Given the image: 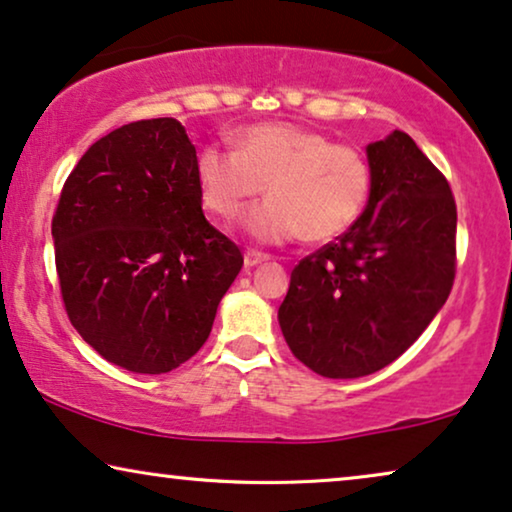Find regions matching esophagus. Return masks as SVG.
Here are the masks:
<instances>
[{
    "label": "esophagus",
    "mask_w": 512,
    "mask_h": 512,
    "mask_svg": "<svg viewBox=\"0 0 512 512\" xmlns=\"http://www.w3.org/2000/svg\"><path fill=\"white\" fill-rule=\"evenodd\" d=\"M268 254H263V251H256V249H249L247 254H244V265H247V268H254V265H258V263H265L268 261Z\"/></svg>",
    "instance_id": "esophagus-1"
}]
</instances>
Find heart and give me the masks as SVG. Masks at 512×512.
Masks as SVG:
<instances>
[{
	"instance_id": "b5f03b06",
	"label": "heart",
	"mask_w": 512,
	"mask_h": 512,
	"mask_svg": "<svg viewBox=\"0 0 512 512\" xmlns=\"http://www.w3.org/2000/svg\"><path fill=\"white\" fill-rule=\"evenodd\" d=\"M202 205L219 219H235L251 200H270L244 216L261 242H331L359 221L373 191L368 158L321 132L291 123H258L237 135L235 149L209 144L200 151Z\"/></svg>"
}]
</instances>
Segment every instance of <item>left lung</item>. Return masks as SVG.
Returning a JSON list of instances; mask_svg holds the SVG:
<instances>
[{
	"label": "left lung",
	"mask_w": 512,
	"mask_h": 512,
	"mask_svg": "<svg viewBox=\"0 0 512 512\" xmlns=\"http://www.w3.org/2000/svg\"><path fill=\"white\" fill-rule=\"evenodd\" d=\"M366 212L291 272L279 326L317 375L349 380L396 361L445 305L457 272V205L410 135L368 146Z\"/></svg>",
	"instance_id": "8db88e82"
}]
</instances>
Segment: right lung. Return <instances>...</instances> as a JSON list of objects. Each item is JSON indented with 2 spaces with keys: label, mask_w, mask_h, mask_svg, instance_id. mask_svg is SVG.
Listing matches in <instances>:
<instances>
[{
  "label": "right lung",
  "mask_w": 512,
  "mask_h": 512,
  "mask_svg": "<svg viewBox=\"0 0 512 512\" xmlns=\"http://www.w3.org/2000/svg\"><path fill=\"white\" fill-rule=\"evenodd\" d=\"M195 163L177 118L128 123L83 153L55 207L67 317L132 373H170L191 359L242 270L240 247L202 214Z\"/></svg>",
  "instance_id": "1"
}]
</instances>
